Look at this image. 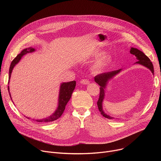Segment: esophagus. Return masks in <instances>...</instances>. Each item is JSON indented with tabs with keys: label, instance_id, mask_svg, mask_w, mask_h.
I'll use <instances>...</instances> for the list:
<instances>
[{
	"label": "esophagus",
	"instance_id": "1",
	"mask_svg": "<svg viewBox=\"0 0 161 161\" xmlns=\"http://www.w3.org/2000/svg\"><path fill=\"white\" fill-rule=\"evenodd\" d=\"M81 83L83 84V85H87V84L89 83V81L87 79H83L81 80Z\"/></svg>",
	"mask_w": 161,
	"mask_h": 161
}]
</instances>
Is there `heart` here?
Returning <instances> with one entry per match:
<instances>
[{
    "label": "heart",
    "instance_id": "1",
    "mask_svg": "<svg viewBox=\"0 0 161 161\" xmlns=\"http://www.w3.org/2000/svg\"><path fill=\"white\" fill-rule=\"evenodd\" d=\"M97 55L100 53H97ZM112 62V58L110 57H104L100 58L95 63L93 66V70L96 72H98L103 70L106 66H108Z\"/></svg>",
    "mask_w": 161,
    "mask_h": 161
}]
</instances>
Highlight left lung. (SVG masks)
I'll return each instance as SVG.
<instances>
[{
	"mask_svg": "<svg viewBox=\"0 0 161 161\" xmlns=\"http://www.w3.org/2000/svg\"><path fill=\"white\" fill-rule=\"evenodd\" d=\"M130 53L134 55L136 57L138 61L136 63L141 64L143 66H145L147 67L148 69L151 70L154 74V70H153V66L152 63L151 62L150 59L147 56H146L144 53H143L139 49L134 48V47H131ZM121 70H114L112 72H104L97 75L95 77V81L97 83L98 85L100 86V95H99V98L97 102V106L98 108L99 109V111L101 114V115H103L104 117L108 118V119H113V117H109V115H106L103 110V101L104 97V89L106 87V84L108 83V81L113 78L115 75L119 73Z\"/></svg>",
	"mask_w": 161,
	"mask_h": 161,
	"instance_id": "8db88e82",
	"label": "left lung"
}]
</instances>
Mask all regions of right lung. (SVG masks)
I'll use <instances>...</instances> for the list:
<instances>
[{
	"label": "right lung",
	"instance_id": "right-lung-1",
	"mask_svg": "<svg viewBox=\"0 0 161 161\" xmlns=\"http://www.w3.org/2000/svg\"><path fill=\"white\" fill-rule=\"evenodd\" d=\"M34 51H35V49L32 48V47H30L29 48H26V49H23L21 52V53L18 54L15 57V58L12 61L10 66L9 80H10V76H11L12 71L14 69V67L15 66V65L20 61V59L24 55L27 54V53L32 52H34ZM75 84H76L75 81H69L67 83H62L61 86V87H60V92H59L58 106L57 109V110L55 111V112L53 114H52V115H51V116L46 118V119H40V120L38 119V120H36V121L47 123V122H52V121H54L58 119V118L62 115L63 112L64 111L66 105L67 104L68 102H69L70 98H71L72 92L74 90L75 87ZM8 89L9 90V86H8ZM10 98H11V95H10ZM11 99H12V98H11ZM28 119H29V117H28Z\"/></svg>",
	"mask_w": 161,
	"mask_h": 161
}]
</instances>
